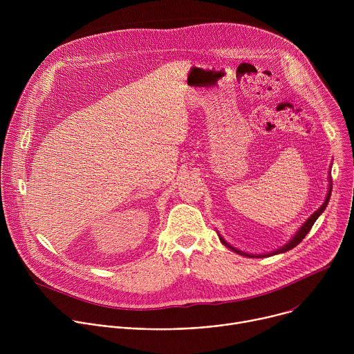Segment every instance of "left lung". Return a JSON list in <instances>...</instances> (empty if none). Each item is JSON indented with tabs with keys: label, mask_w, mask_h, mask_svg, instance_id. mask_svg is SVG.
Masks as SVG:
<instances>
[{
	"label": "left lung",
	"mask_w": 354,
	"mask_h": 354,
	"mask_svg": "<svg viewBox=\"0 0 354 354\" xmlns=\"http://www.w3.org/2000/svg\"><path fill=\"white\" fill-rule=\"evenodd\" d=\"M329 183H330V179H329ZM330 192H332V183L329 185V190H328V194H326V198H325V201H324V205L304 223L302 224L299 228H298V231L295 232V235L286 243V245H283V246H280L279 249H276V250H273V252H269V254H263V255H254V254H246V252H242V250H239V249H236V248H234V246H231L220 234H218V236H220V241L227 246V248H230L231 250H234V252H236L238 255H242V257H248V258H266V257H273V255H277V254H283V252H287V250H290V249H292L294 246H297L302 239L306 238V235L310 232V230L313 228V225H314V223L317 221V218L324 213V210L326 209V206H328V203H329V198H330Z\"/></svg>",
	"instance_id": "obj_1"
}]
</instances>
